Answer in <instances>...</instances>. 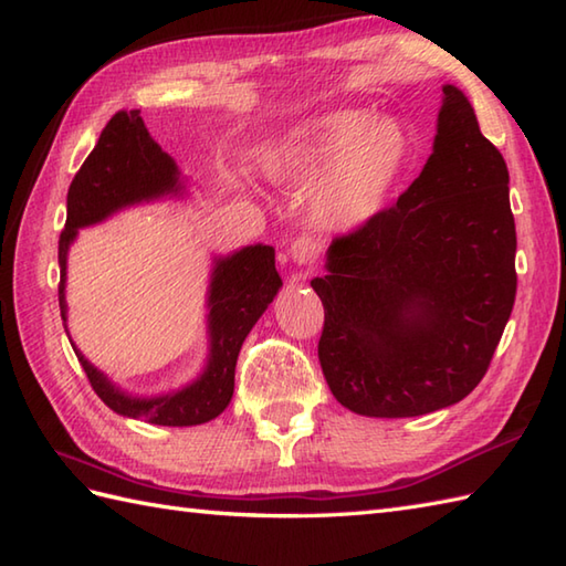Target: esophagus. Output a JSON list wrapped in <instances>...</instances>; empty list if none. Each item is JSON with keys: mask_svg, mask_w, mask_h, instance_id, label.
Here are the masks:
<instances>
[{"mask_svg": "<svg viewBox=\"0 0 566 566\" xmlns=\"http://www.w3.org/2000/svg\"><path fill=\"white\" fill-rule=\"evenodd\" d=\"M321 255V245L316 238L311 235H298L292 248H290V258L294 260V264H298V268H311Z\"/></svg>", "mask_w": 566, "mask_h": 566, "instance_id": "34e87169", "label": "esophagus"}]
</instances>
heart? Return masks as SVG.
Segmentation results:
<instances>
[{
	"label": "heart",
	"mask_w": 566,
	"mask_h": 566,
	"mask_svg": "<svg viewBox=\"0 0 566 566\" xmlns=\"http://www.w3.org/2000/svg\"><path fill=\"white\" fill-rule=\"evenodd\" d=\"M416 143L411 130L369 109H328L296 122L258 153L262 177L276 187H307L308 213L326 231L350 233L389 207Z\"/></svg>",
	"instance_id": "heart-1"
}]
</instances>
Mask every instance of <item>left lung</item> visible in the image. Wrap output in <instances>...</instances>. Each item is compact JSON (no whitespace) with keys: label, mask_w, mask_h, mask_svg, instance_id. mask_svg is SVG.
<instances>
[{"label":"left lung","mask_w":566,"mask_h":566,"mask_svg":"<svg viewBox=\"0 0 566 566\" xmlns=\"http://www.w3.org/2000/svg\"><path fill=\"white\" fill-rule=\"evenodd\" d=\"M311 286L326 308L323 377L353 413L426 416L482 381L515 302V223L506 160L460 87L442 84L413 185L335 238Z\"/></svg>","instance_id":"obj_1"}]
</instances>
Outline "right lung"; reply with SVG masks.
Wrapping results in <instances>:
<instances>
[{
	"mask_svg": "<svg viewBox=\"0 0 566 566\" xmlns=\"http://www.w3.org/2000/svg\"><path fill=\"white\" fill-rule=\"evenodd\" d=\"M189 179L148 134L140 109L118 112L67 189V221L60 233L57 302L67 331V255L82 228L104 223L118 211L163 199H185ZM282 280L272 245H245L211 260L207 286V359L199 375L172 391L140 396L126 391L94 367L72 343L92 389L118 416L155 426L187 428L209 423L233 399L240 345L274 302ZM70 338V331H67Z\"/></svg>",
	"mask_w": 566,
	"mask_h": 566,
	"instance_id": "add662e5",
	"label": "right lung"
}]
</instances>
